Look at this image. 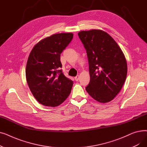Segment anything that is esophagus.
I'll use <instances>...</instances> for the list:
<instances>
[{
    "instance_id": "1",
    "label": "esophagus",
    "mask_w": 147,
    "mask_h": 147,
    "mask_svg": "<svg viewBox=\"0 0 147 147\" xmlns=\"http://www.w3.org/2000/svg\"><path fill=\"white\" fill-rule=\"evenodd\" d=\"M74 79H75L76 81H79V75L76 76L75 78H74Z\"/></svg>"
}]
</instances>
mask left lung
I'll return each instance as SVG.
<instances>
[{
    "mask_svg": "<svg viewBox=\"0 0 147 147\" xmlns=\"http://www.w3.org/2000/svg\"><path fill=\"white\" fill-rule=\"evenodd\" d=\"M78 36L87 53L90 79L88 93L97 101H111L120 91L127 76V63L119 46L101 30L82 31Z\"/></svg>",
    "mask_w": 147,
    "mask_h": 147,
    "instance_id": "left-lung-1",
    "label": "left lung"
}]
</instances>
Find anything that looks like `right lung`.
I'll list each match as a JSON object with an SVG mask.
<instances>
[{"label":"right lung","mask_w":147,"mask_h":147,"mask_svg":"<svg viewBox=\"0 0 147 147\" xmlns=\"http://www.w3.org/2000/svg\"><path fill=\"white\" fill-rule=\"evenodd\" d=\"M73 37V33L53 34L37 43L30 53L26 70L27 84L43 105L58 106L71 93L73 82L61 69L60 57Z\"/></svg>","instance_id":"add662e5"}]
</instances>
